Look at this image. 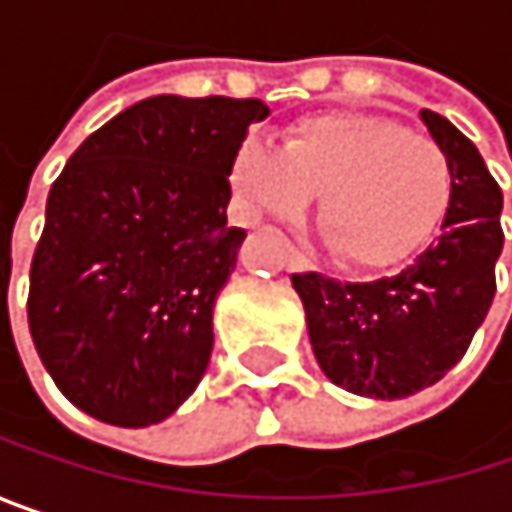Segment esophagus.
Returning a JSON list of instances; mask_svg holds the SVG:
<instances>
[{
	"instance_id": "esophagus-1",
	"label": "esophagus",
	"mask_w": 512,
	"mask_h": 512,
	"mask_svg": "<svg viewBox=\"0 0 512 512\" xmlns=\"http://www.w3.org/2000/svg\"><path fill=\"white\" fill-rule=\"evenodd\" d=\"M287 269H290V272H311V269H314V263H311L308 257L302 255V252H290Z\"/></svg>"
}]
</instances>
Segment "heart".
I'll return each mask as SVG.
<instances>
[{"label": "heart", "mask_w": 512, "mask_h": 512, "mask_svg": "<svg viewBox=\"0 0 512 512\" xmlns=\"http://www.w3.org/2000/svg\"><path fill=\"white\" fill-rule=\"evenodd\" d=\"M445 151L400 121L329 112L293 124L281 151L243 139L231 186L255 210L299 216L314 195V231L341 266L376 272L403 263L439 225L451 201Z\"/></svg>", "instance_id": "heart-1"}]
</instances>
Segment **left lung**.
Returning a JSON list of instances; mask_svg holds the SVG:
<instances>
[{
    "label": "left lung",
    "instance_id": "obj_1",
    "mask_svg": "<svg viewBox=\"0 0 512 512\" xmlns=\"http://www.w3.org/2000/svg\"><path fill=\"white\" fill-rule=\"evenodd\" d=\"M421 121L448 156L454 180L439 240L391 278H290L323 373L376 400L409 397L465 356L492 305L495 260L504 249V195L483 156L448 118L421 109Z\"/></svg>",
    "mask_w": 512,
    "mask_h": 512
}]
</instances>
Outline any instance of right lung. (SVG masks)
Returning <instances> with one entry per match:
<instances>
[{
  "label": "right lung",
  "instance_id": "1",
  "mask_svg": "<svg viewBox=\"0 0 512 512\" xmlns=\"http://www.w3.org/2000/svg\"><path fill=\"white\" fill-rule=\"evenodd\" d=\"M269 115L255 97H148L55 177L29 272V332L58 391L97 421L151 427L201 382L213 305L243 228L231 159Z\"/></svg>",
  "mask_w": 512,
  "mask_h": 512
}]
</instances>
